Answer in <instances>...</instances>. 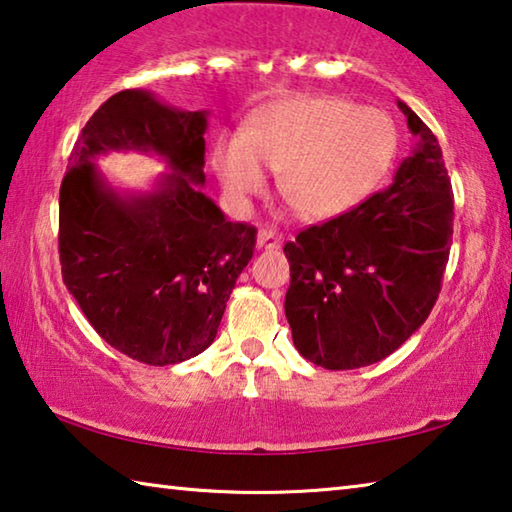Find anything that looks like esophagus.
<instances>
[{"label":"esophagus","instance_id":"esophagus-1","mask_svg":"<svg viewBox=\"0 0 512 512\" xmlns=\"http://www.w3.org/2000/svg\"><path fill=\"white\" fill-rule=\"evenodd\" d=\"M282 244V235H277L273 230H259L257 232V246L259 248H280Z\"/></svg>","mask_w":512,"mask_h":512}]
</instances>
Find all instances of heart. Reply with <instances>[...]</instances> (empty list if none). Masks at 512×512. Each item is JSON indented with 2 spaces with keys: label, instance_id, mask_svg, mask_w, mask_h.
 <instances>
[{
  "label": "heart",
  "instance_id": "1",
  "mask_svg": "<svg viewBox=\"0 0 512 512\" xmlns=\"http://www.w3.org/2000/svg\"><path fill=\"white\" fill-rule=\"evenodd\" d=\"M397 128L384 110L343 97H296L259 110L244 140L216 158L237 203L264 187V164L282 171L280 189L307 219H336L375 192L391 169Z\"/></svg>",
  "mask_w": 512,
  "mask_h": 512
}]
</instances>
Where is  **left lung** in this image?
Returning <instances> with one entry per match:
<instances>
[{
	"label": "left lung",
	"mask_w": 512,
	"mask_h": 512,
	"mask_svg": "<svg viewBox=\"0 0 512 512\" xmlns=\"http://www.w3.org/2000/svg\"><path fill=\"white\" fill-rule=\"evenodd\" d=\"M397 106L420 142L395 183L284 246L293 345L327 370L393 354L427 320L443 287L454 235L452 183L436 135L404 101Z\"/></svg>",
	"instance_id": "obj_1"
}]
</instances>
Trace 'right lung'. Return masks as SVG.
Masks as SVG:
<instances>
[{"label":"right lung","mask_w":512,"mask_h":512,"mask_svg":"<svg viewBox=\"0 0 512 512\" xmlns=\"http://www.w3.org/2000/svg\"><path fill=\"white\" fill-rule=\"evenodd\" d=\"M207 112L146 90L112 94L76 140L60 185L63 282L97 334L146 366L210 348L257 230L223 216L205 185ZM108 150L155 152L172 173L151 195L121 197L93 164Z\"/></svg>","instance_id":"right-lung-1"}]
</instances>
